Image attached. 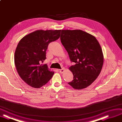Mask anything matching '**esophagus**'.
Here are the masks:
<instances>
[{
    "mask_svg": "<svg viewBox=\"0 0 122 122\" xmlns=\"http://www.w3.org/2000/svg\"><path fill=\"white\" fill-rule=\"evenodd\" d=\"M65 70V69H62L59 70V71H60V72L61 73H62L63 72H64Z\"/></svg>",
    "mask_w": 122,
    "mask_h": 122,
    "instance_id": "1",
    "label": "esophagus"
}]
</instances>
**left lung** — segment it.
Here are the masks:
<instances>
[{
	"label": "left lung",
	"mask_w": 122,
	"mask_h": 122,
	"mask_svg": "<svg viewBox=\"0 0 122 122\" xmlns=\"http://www.w3.org/2000/svg\"><path fill=\"white\" fill-rule=\"evenodd\" d=\"M61 41L71 61L76 64L69 68L74 79L68 84L77 90L90 86L98 77L103 64L98 41L94 36L81 30H62Z\"/></svg>",
	"instance_id": "left-lung-1"
}]
</instances>
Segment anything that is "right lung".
Wrapping results in <instances>:
<instances>
[{
  "mask_svg": "<svg viewBox=\"0 0 122 122\" xmlns=\"http://www.w3.org/2000/svg\"><path fill=\"white\" fill-rule=\"evenodd\" d=\"M61 30H38L25 36L16 48L14 60L16 71L23 80L32 87L39 88L45 85L53 76L46 59L48 44L57 40Z\"/></svg>",
  "mask_w": 122,
  "mask_h": 122,
  "instance_id": "1",
  "label": "right lung"
}]
</instances>
